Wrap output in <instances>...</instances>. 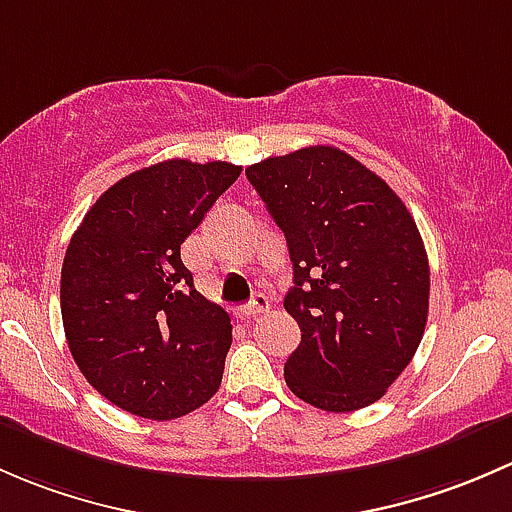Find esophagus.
Instances as JSON below:
<instances>
[{"label": "esophagus", "instance_id": "esophagus-1", "mask_svg": "<svg viewBox=\"0 0 512 512\" xmlns=\"http://www.w3.org/2000/svg\"><path fill=\"white\" fill-rule=\"evenodd\" d=\"M268 298L263 293H254V298L249 300V305H244V308H241V318H256V315H261V313H266L268 310Z\"/></svg>", "mask_w": 512, "mask_h": 512}]
</instances>
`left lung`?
I'll return each mask as SVG.
<instances>
[{"label": "left lung", "mask_w": 512, "mask_h": 512, "mask_svg": "<svg viewBox=\"0 0 512 512\" xmlns=\"http://www.w3.org/2000/svg\"><path fill=\"white\" fill-rule=\"evenodd\" d=\"M293 261L288 313L300 345L286 384L325 412L370 407L412 362L429 315V258L382 177L330 145L246 170Z\"/></svg>", "instance_id": "left-lung-1"}]
</instances>
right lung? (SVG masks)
<instances>
[{"instance_id":"obj_1","label":"right lung","mask_w":512,"mask_h":512,"mask_svg":"<svg viewBox=\"0 0 512 512\" xmlns=\"http://www.w3.org/2000/svg\"><path fill=\"white\" fill-rule=\"evenodd\" d=\"M241 175L165 160L105 189L71 236L61 318L78 370L108 402L170 421L217 394L231 318L194 288L179 246Z\"/></svg>"}]
</instances>
